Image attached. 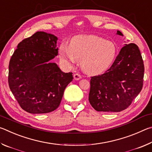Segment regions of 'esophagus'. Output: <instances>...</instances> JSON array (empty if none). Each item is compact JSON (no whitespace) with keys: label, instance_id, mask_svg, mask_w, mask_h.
I'll list each match as a JSON object with an SVG mask.
<instances>
[{"label":"esophagus","instance_id":"1","mask_svg":"<svg viewBox=\"0 0 152 152\" xmlns=\"http://www.w3.org/2000/svg\"><path fill=\"white\" fill-rule=\"evenodd\" d=\"M81 78H82V76L78 74H74V79L75 80H79L80 79H81Z\"/></svg>","mask_w":152,"mask_h":152}]
</instances>
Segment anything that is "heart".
I'll list each match as a JSON object with an SVG mask.
<instances>
[{
    "label": "heart",
    "mask_w": 152,
    "mask_h": 152,
    "mask_svg": "<svg viewBox=\"0 0 152 152\" xmlns=\"http://www.w3.org/2000/svg\"><path fill=\"white\" fill-rule=\"evenodd\" d=\"M117 48L111 41L95 35L76 36L71 40L69 47L61 45L59 54L61 61L72 66L80 61L84 72L96 74L106 70L116 57Z\"/></svg>",
    "instance_id": "b5f03b06"
}]
</instances>
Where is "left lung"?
Here are the masks:
<instances>
[{
	"label": "left lung",
	"mask_w": 152,
	"mask_h": 152,
	"mask_svg": "<svg viewBox=\"0 0 152 152\" xmlns=\"http://www.w3.org/2000/svg\"><path fill=\"white\" fill-rule=\"evenodd\" d=\"M117 34L123 36L120 31ZM144 65L135 43L125 44L110 68L91 77L88 100L97 111L120 112L132 104L143 86Z\"/></svg>",
	"instance_id": "1"
}]
</instances>
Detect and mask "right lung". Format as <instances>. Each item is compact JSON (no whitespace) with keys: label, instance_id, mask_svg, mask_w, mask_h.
<instances>
[{"label":"right lung","instance_id":"obj_1","mask_svg":"<svg viewBox=\"0 0 152 152\" xmlns=\"http://www.w3.org/2000/svg\"><path fill=\"white\" fill-rule=\"evenodd\" d=\"M58 37L37 31L20 42L10 60L9 85L20 107L29 113L56 110L72 73H64L51 60L58 54Z\"/></svg>","mask_w":152,"mask_h":152}]
</instances>
